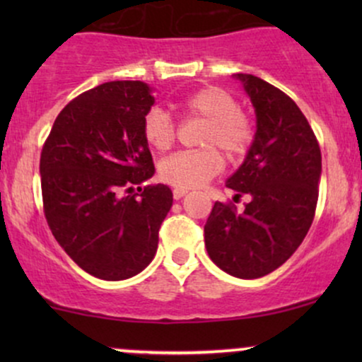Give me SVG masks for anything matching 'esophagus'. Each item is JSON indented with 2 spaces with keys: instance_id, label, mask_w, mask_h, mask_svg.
<instances>
[{
  "instance_id": "esophagus-1",
  "label": "esophagus",
  "mask_w": 362,
  "mask_h": 362,
  "mask_svg": "<svg viewBox=\"0 0 362 362\" xmlns=\"http://www.w3.org/2000/svg\"><path fill=\"white\" fill-rule=\"evenodd\" d=\"M187 192H189V190H187V189H182V187H175V189H173V197L182 199Z\"/></svg>"
}]
</instances>
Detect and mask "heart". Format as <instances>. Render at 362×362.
Masks as SVG:
<instances>
[{
  "instance_id": "heart-1",
  "label": "heart",
  "mask_w": 362,
  "mask_h": 362,
  "mask_svg": "<svg viewBox=\"0 0 362 362\" xmlns=\"http://www.w3.org/2000/svg\"><path fill=\"white\" fill-rule=\"evenodd\" d=\"M180 109L189 117L206 120L201 143L207 148L187 149L165 158L160 175L168 184L182 189L206 185L223 170V156H242L250 148L253 127L250 119L240 112L236 98L219 86L199 88L180 102ZM144 141L158 151H165L175 141V124L165 110L153 107L143 119Z\"/></svg>"
}]
</instances>
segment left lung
<instances>
[{
  "mask_svg": "<svg viewBox=\"0 0 362 362\" xmlns=\"http://www.w3.org/2000/svg\"><path fill=\"white\" fill-rule=\"evenodd\" d=\"M257 115L247 158L226 180L236 197L250 195L242 213L216 202L204 226L211 260L240 279L264 277L296 252L315 218L322 153L300 107L253 74L236 73Z\"/></svg>",
  "mask_w": 362,
  "mask_h": 362,
  "instance_id": "1",
  "label": "left lung"
}]
</instances>
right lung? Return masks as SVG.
Listing matches in <instances>:
<instances>
[{"mask_svg": "<svg viewBox=\"0 0 362 362\" xmlns=\"http://www.w3.org/2000/svg\"><path fill=\"white\" fill-rule=\"evenodd\" d=\"M153 103L143 81L95 86L59 112L40 153L49 228L64 252L98 279L122 281L146 269L172 207L170 187L141 189L155 173L143 136Z\"/></svg>", "mask_w": 362, "mask_h": 362, "instance_id": "obj_1", "label": "right lung"}]
</instances>
